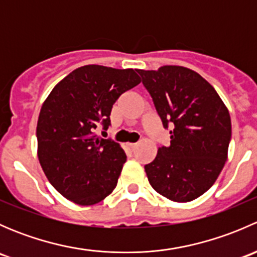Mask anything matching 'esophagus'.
I'll return each instance as SVG.
<instances>
[{"mask_svg":"<svg viewBox=\"0 0 257 257\" xmlns=\"http://www.w3.org/2000/svg\"><path fill=\"white\" fill-rule=\"evenodd\" d=\"M126 148H128L129 150H132V152H134V150L138 148V144H133V143H126Z\"/></svg>","mask_w":257,"mask_h":257,"instance_id":"34e87169","label":"esophagus"}]
</instances>
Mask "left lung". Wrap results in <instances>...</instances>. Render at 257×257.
<instances>
[{
	"mask_svg": "<svg viewBox=\"0 0 257 257\" xmlns=\"http://www.w3.org/2000/svg\"><path fill=\"white\" fill-rule=\"evenodd\" d=\"M137 72L163 125H174L170 144L158 148L155 159L144 167L148 180L169 200H195L211 188L227 159L229 110L214 87L193 69L163 66Z\"/></svg>",
	"mask_w": 257,
	"mask_h": 257,
	"instance_id": "left-lung-1",
	"label": "left lung"
}]
</instances>
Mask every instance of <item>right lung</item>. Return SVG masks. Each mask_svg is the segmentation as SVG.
<instances>
[{
	"label": "right lung",
	"mask_w": 257,
	"mask_h": 257,
	"mask_svg": "<svg viewBox=\"0 0 257 257\" xmlns=\"http://www.w3.org/2000/svg\"><path fill=\"white\" fill-rule=\"evenodd\" d=\"M141 83L132 68L88 64L56 84L37 121V155L46 177L61 195L89 206L107 198L118 183L126 155L94 129L110 124L115 100Z\"/></svg>",
	"instance_id": "add662e5"
}]
</instances>
